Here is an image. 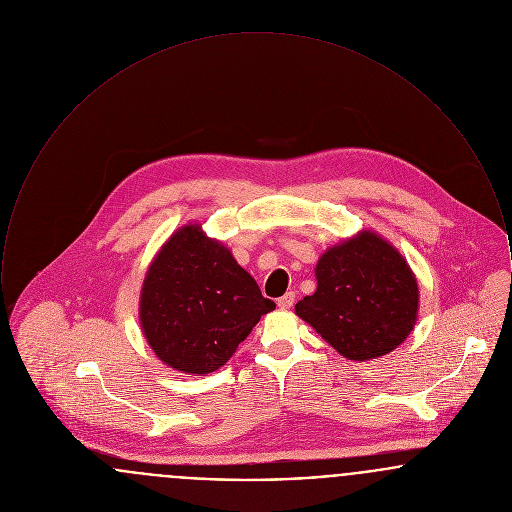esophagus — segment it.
Instances as JSON below:
<instances>
[{"label":"esophagus","mask_w":512,"mask_h":512,"mask_svg":"<svg viewBox=\"0 0 512 512\" xmlns=\"http://www.w3.org/2000/svg\"><path fill=\"white\" fill-rule=\"evenodd\" d=\"M293 301H295V295H293V292H288L278 299V307L280 309H292Z\"/></svg>","instance_id":"34e87169"}]
</instances>
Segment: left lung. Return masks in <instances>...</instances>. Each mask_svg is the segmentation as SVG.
I'll use <instances>...</instances> for the list:
<instances>
[{
  "label": "left lung",
  "instance_id": "obj_1",
  "mask_svg": "<svg viewBox=\"0 0 512 512\" xmlns=\"http://www.w3.org/2000/svg\"><path fill=\"white\" fill-rule=\"evenodd\" d=\"M418 286L395 247L374 232L328 249L317 265V292L295 305L336 351L368 361L393 351L413 332Z\"/></svg>",
  "mask_w": 512,
  "mask_h": 512
}]
</instances>
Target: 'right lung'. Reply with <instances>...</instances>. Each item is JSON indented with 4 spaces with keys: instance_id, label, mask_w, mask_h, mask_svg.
<instances>
[{
    "instance_id": "obj_1",
    "label": "right lung",
    "mask_w": 512,
    "mask_h": 512,
    "mask_svg": "<svg viewBox=\"0 0 512 512\" xmlns=\"http://www.w3.org/2000/svg\"><path fill=\"white\" fill-rule=\"evenodd\" d=\"M274 307L224 245L190 224L172 234L147 270L140 320L165 365L209 374Z\"/></svg>"
}]
</instances>
